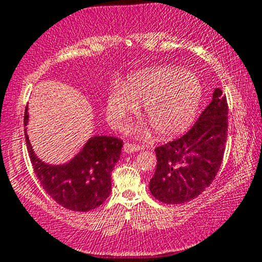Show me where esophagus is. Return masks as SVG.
Masks as SVG:
<instances>
[{
    "mask_svg": "<svg viewBox=\"0 0 262 262\" xmlns=\"http://www.w3.org/2000/svg\"><path fill=\"white\" fill-rule=\"evenodd\" d=\"M123 151H125V154H134V152H137L139 151V147L135 146V145H131V143H127L126 142L125 145H123Z\"/></svg>",
    "mask_w": 262,
    "mask_h": 262,
    "instance_id": "34e87169",
    "label": "esophagus"
}]
</instances>
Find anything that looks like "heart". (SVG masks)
Segmentation results:
<instances>
[{
  "label": "heart",
  "instance_id": "b5f03b06",
  "mask_svg": "<svg viewBox=\"0 0 262 262\" xmlns=\"http://www.w3.org/2000/svg\"><path fill=\"white\" fill-rule=\"evenodd\" d=\"M203 89L193 73L173 67L140 70L125 84L116 83L106 100V114L116 127H123L127 117L142 104L146 122L135 128L137 137H146L149 127L161 137L186 131L194 121L202 101Z\"/></svg>",
  "mask_w": 262,
  "mask_h": 262
}]
</instances>
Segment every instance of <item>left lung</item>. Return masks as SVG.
Here are the masks:
<instances>
[{"instance_id":"8db88e82","label":"left lung","mask_w":262,"mask_h":262,"mask_svg":"<svg viewBox=\"0 0 262 262\" xmlns=\"http://www.w3.org/2000/svg\"><path fill=\"white\" fill-rule=\"evenodd\" d=\"M228 104L216 88L210 104L181 139L155 149L157 168L149 181L152 195L164 204L194 199L215 178L228 137Z\"/></svg>"}]
</instances>
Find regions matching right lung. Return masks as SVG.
Returning a JSON list of instances; mask_svg holds the SVG:
<instances>
[{
    "mask_svg": "<svg viewBox=\"0 0 262 262\" xmlns=\"http://www.w3.org/2000/svg\"><path fill=\"white\" fill-rule=\"evenodd\" d=\"M28 107L25 114L26 143L32 166L43 189L61 207L89 211L100 207L111 192V172L119 161L122 141L114 136L95 135L66 163L51 164L34 152L27 135Z\"/></svg>",
    "mask_w": 262,
    "mask_h": 262,
    "instance_id": "1",
    "label": "right lung"
}]
</instances>
